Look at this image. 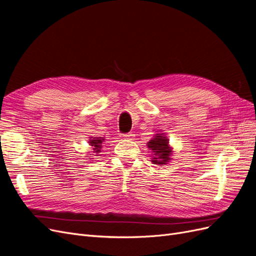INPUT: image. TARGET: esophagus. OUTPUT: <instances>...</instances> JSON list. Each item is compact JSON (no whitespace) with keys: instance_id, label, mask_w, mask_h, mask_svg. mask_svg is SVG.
Wrapping results in <instances>:
<instances>
[{"instance_id":"obj_1","label":"esophagus","mask_w":256,"mask_h":256,"mask_svg":"<svg viewBox=\"0 0 256 256\" xmlns=\"http://www.w3.org/2000/svg\"><path fill=\"white\" fill-rule=\"evenodd\" d=\"M122 138H128V140H134V134H122Z\"/></svg>"}]
</instances>
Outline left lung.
Segmentation results:
<instances>
[{"label": "left lung", "instance_id": "obj_1", "mask_svg": "<svg viewBox=\"0 0 256 256\" xmlns=\"http://www.w3.org/2000/svg\"><path fill=\"white\" fill-rule=\"evenodd\" d=\"M148 148L152 152V162L154 164L164 166L171 160L172 147L168 144V138L164 134H158L147 143Z\"/></svg>", "mask_w": 256, "mask_h": 256}]
</instances>
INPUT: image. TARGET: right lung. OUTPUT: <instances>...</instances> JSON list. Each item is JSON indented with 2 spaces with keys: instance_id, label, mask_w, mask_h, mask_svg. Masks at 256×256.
<instances>
[{
  "instance_id": "right-lung-1",
  "label": "right lung",
  "mask_w": 256,
  "mask_h": 256,
  "mask_svg": "<svg viewBox=\"0 0 256 256\" xmlns=\"http://www.w3.org/2000/svg\"><path fill=\"white\" fill-rule=\"evenodd\" d=\"M106 138H102V136H94V138H90V145L92 147V152L94 154H99L100 152H102V142H104Z\"/></svg>"
}]
</instances>
